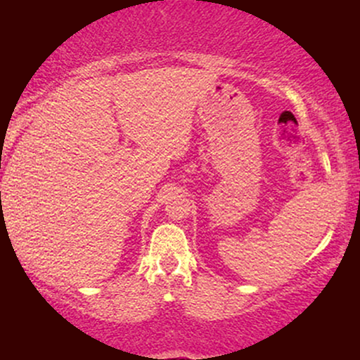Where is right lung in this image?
Returning a JSON list of instances; mask_svg holds the SVG:
<instances>
[{"label": "right lung", "instance_id": "add662e5", "mask_svg": "<svg viewBox=\"0 0 360 360\" xmlns=\"http://www.w3.org/2000/svg\"><path fill=\"white\" fill-rule=\"evenodd\" d=\"M0 194H1V193H0Z\"/></svg>", "mask_w": 360, "mask_h": 360}]
</instances>
